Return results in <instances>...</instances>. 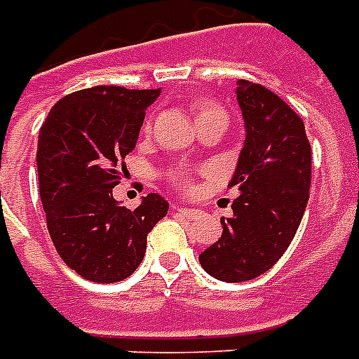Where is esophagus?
Returning a JSON list of instances; mask_svg holds the SVG:
<instances>
[{"label": "esophagus", "instance_id": "34e87169", "mask_svg": "<svg viewBox=\"0 0 359 359\" xmlns=\"http://www.w3.org/2000/svg\"><path fill=\"white\" fill-rule=\"evenodd\" d=\"M177 211H180V213L184 215V217H188V219H196V217H200L201 215L200 209H196V207L180 205V207H177Z\"/></svg>", "mask_w": 359, "mask_h": 359}]
</instances>
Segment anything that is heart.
Returning <instances> with one entry per match:
<instances>
[{"instance_id": "b5f03b06", "label": "heart", "mask_w": 359, "mask_h": 359, "mask_svg": "<svg viewBox=\"0 0 359 359\" xmlns=\"http://www.w3.org/2000/svg\"><path fill=\"white\" fill-rule=\"evenodd\" d=\"M220 112H222V108H220L219 104H215V102L201 100V102L196 104V116H198V119L203 118V116H209V114ZM165 179L172 188L182 190V192H188V190L192 188V172H190V169H184V167H172V169H169L165 175Z\"/></svg>"}]
</instances>
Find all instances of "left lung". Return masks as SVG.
<instances>
[{
  "label": "left lung",
  "mask_w": 359,
  "mask_h": 359,
  "mask_svg": "<svg viewBox=\"0 0 359 359\" xmlns=\"http://www.w3.org/2000/svg\"><path fill=\"white\" fill-rule=\"evenodd\" d=\"M245 142L230 187L240 188L233 215L220 219L222 236L200 255L207 274L220 281L255 280L280 261L308 203L310 142L304 121L266 87L238 81Z\"/></svg>",
  "instance_id": "obj_1"
}]
</instances>
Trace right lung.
Returning <instances> with one entry per match:
<instances>
[{
	"label": "right lung",
	"instance_id": "1",
	"mask_svg": "<svg viewBox=\"0 0 359 359\" xmlns=\"http://www.w3.org/2000/svg\"><path fill=\"white\" fill-rule=\"evenodd\" d=\"M158 97L159 89L97 85L60 98L41 126L36 159L47 230L60 259L85 280L129 278L144 259L146 236L167 215L158 194L133 211L112 194Z\"/></svg>",
	"mask_w": 359,
	"mask_h": 359
}]
</instances>
